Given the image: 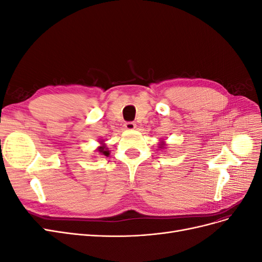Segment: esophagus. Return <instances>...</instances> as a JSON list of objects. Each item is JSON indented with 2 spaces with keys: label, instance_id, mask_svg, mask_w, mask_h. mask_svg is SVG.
Here are the masks:
<instances>
[{
  "label": "esophagus",
  "instance_id": "obj_1",
  "mask_svg": "<svg viewBox=\"0 0 262 262\" xmlns=\"http://www.w3.org/2000/svg\"><path fill=\"white\" fill-rule=\"evenodd\" d=\"M136 128H137V124L132 121L124 123V129H126V130H134Z\"/></svg>",
  "mask_w": 262,
  "mask_h": 262
}]
</instances>
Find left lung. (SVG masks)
Masks as SVG:
<instances>
[{
  "mask_svg": "<svg viewBox=\"0 0 262 262\" xmlns=\"http://www.w3.org/2000/svg\"><path fill=\"white\" fill-rule=\"evenodd\" d=\"M164 146H165V143H164V142H161L160 147H161V148H164Z\"/></svg>",
  "mask_w": 262,
  "mask_h": 262,
  "instance_id": "left-lung-1",
  "label": "left lung"
}]
</instances>
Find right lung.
I'll use <instances>...</instances> for the list:
<instances>
[{
    "label": "right lung",
    "instance_id": "1",
    "mask_svg": "<svg viewBox=\"0 0 262 262\" xmlns=\"http://www.w3.org/2000/svg\"><path fill=\"white\" fill-rule=\"evenodd\" d=\"M101 144H102V141H101ZM97 150L98 152L101 154V155H105V156H109V150H108V148L106 147V145H104L102 144L101 146H99L98 148H97Z\"/></svg>",
    "mask_w": 262,
    "mask_h": 262
}]
</instances>
